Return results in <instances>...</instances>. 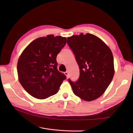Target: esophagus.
I'll list each match as a JSON object with an SVG mask.
<instances>
[{
	"label": "esophagus",
	"mask_w": 133,
	"mask_h": 133,
	"mask_svg": "<svg viewBox=\"0 0 133 133\" xmlns=\"http://www.w3.org/2000/svg\"><path fill=\"white\" fill-rule=\"evenodd\" d=\"M64 75L66 76V77H67V78H68L69 77V73L67 71H66L64 73Z\"/></svg>",
	"instance_id": "obj_1"
}]
</instances>
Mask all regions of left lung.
I'll list each match as a JSON object with an SVG mask.
<instances>
[{"instance_id":"8db88e82","label":"left lung","mask_w":133,"mask_h":133,"mask_svg":"<svg viewBox=\"0 0 133 133\" xmlns=\"http://www.w3.org/2000/svg\"><path fill=\"white\" fill-rule=\"evenodd\" d=\"M80 69L77 82L70 84L74 94L82 100H96L106 90L114 75L113 56L109 47L90 33L67 37Z\"/></svg>"}]
</instances>
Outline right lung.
<instances>
[{"instance_id":"1","label":"right lung","mask_w":133,"mask_h":133,"mask_svg":"<svg viewBox=\"0 0 133 133\" xmlns=\"http://www.w3.org/2000/svg\"><path fill=\"white\" fill-rule=\"evenodd\" d=\"M66 37L49 35L33 40L17 62L18 78L31 96L44 99L57 93L66 76L57 69L56 57L66 43Z\"/></svg>"}]
</instances>
